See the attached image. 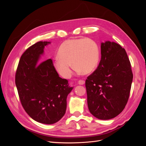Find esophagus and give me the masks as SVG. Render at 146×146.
<instances>
[{
  "instance_id": "34e87169",
  "label": "esophagus",
  "mask_w": 146,
  "mask_h": 146,
  "mask_svg": "<svg viewBox=\"0 0 146 146\" xmlns=\"http://www.w3.org/2000/svg\"><path fill=\"white\" fill-rule=\"evenodd\" d=\"M85 81H84V80H78V85H84V84H85Z\"/></svg>"
}]
</instances>
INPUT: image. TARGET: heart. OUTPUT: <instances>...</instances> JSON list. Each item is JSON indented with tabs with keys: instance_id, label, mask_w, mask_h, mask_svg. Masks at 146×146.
<instances>
[{
	"instance_id": "obj_1",
	"label": "heart",
	"mask_w": 146,
	"mask_h": 146,
	"mask_svg": "<svg viewBox=\"0 0 146 146\" xmlns=\"http://www.w3.org/2000/svg\"><path fill=\"white\" fill-rule=\"evenodd\" d=\"M54 61V67L61 76L69 78L72 67L79 72L89 74L98 64L100 52L99 46L91 39H69L61 44Z\"/></svg>"
}]
</instances>
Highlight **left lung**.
Segmentation results:
<instances>
[{
    "mask_svg": "<svg viewBox=\"0 0 146 146\" xmlns=\"http://www.w3.org/2000/svg\"><path fill=\"white\" fill-rule=\"evenodd\" d=\"M98 68L85 82L88 107L96 118L108 120L124 109L129 100L133 74L125 50L118 44L101 43Z\"/></svg>",
    "mask_w": 146,
    "mask_h": 146,
    "instance_id": "1",
    "label": "left lung"
}]
</instances>
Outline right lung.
Wrapping results in <instances>:
<instances>
[{
	"instance_id": "right-lung-1",
	"label": "right lung",
	"mask_w": 146,
	"mask_h": 146,
	"mask_svg": "<svg viewBox=\"0 0 146 146\" xmlns=\"http://www.w3.org/2000/svg\"><path fill=\"white\" fill-rule=\"evenodd\" d=\"M48 44L50 42L39 41L24 52L17 66L15 83L26 113L38 122L52 124L64 115L66 99L73 87L59 77L51 59L41 62Z\"/></svg>"
}]
</instances>
